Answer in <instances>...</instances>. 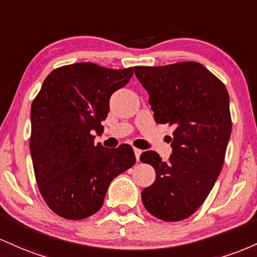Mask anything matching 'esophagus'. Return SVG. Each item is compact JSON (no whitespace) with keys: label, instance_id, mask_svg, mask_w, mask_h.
<instances>
[{"label":"esophagus","instance_id":"obj_1","mask_svg":"<svg viewBox=\"0 0 257 257\" xmlns=\"http://www.w3.org/2000/svg\"><path fill=\"white\" fill-rule=\"evenodd\" d=\"M134 152H135V155H136L137 161H140V157H141V154H142V151L138 148H134Z\"/></svg>","mask_w":257,"mask_h":257}]
</instances>
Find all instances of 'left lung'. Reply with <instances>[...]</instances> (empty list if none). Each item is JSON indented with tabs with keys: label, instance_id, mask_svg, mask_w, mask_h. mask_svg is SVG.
I'll list each match as a JSON object with an SVG mask.
<instances>
[{
	"label": "left lung",
	"instance_id": "obj_1",
	"mask_svg": "<svg viewBox=\"0 0 257 257\" xmlns=\"http://www.w3.org/2000/svg\"><path fill=\"white\" fill-rule=\"evenodd\" d=\"M135 74L149 93L155 121L174 127L169 159L154 151L141 154L157 174L142 191L143 205L159 220L182 221L203 205L223 166L232 131L228 92L197 62L135 66Z\"/></svg>",
	"mask_w": 257,
	"mask_h": 257
}]
</instances>
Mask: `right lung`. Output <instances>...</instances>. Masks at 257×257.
<instances>
[{
	"mask_svg": "<svg viewBox=\"0 0 257 257\" xmlns=\"http://www.w3.org/2000/svg\"><path fill=\"white\" fill-rule=\"evenodd\" d=\"M134 68L108 69L75 63L54 69L31 105L30 152L39 191L48 207L66 220L96 214L116 176L136 163L134 149L94 146L103 132L109 99Z\"/></svg>",
	"mask_w": 257,
	"mask_h": 257,
	"instance_id": "right-lung-1",
	"label": "right lung"
}]
</instances>
